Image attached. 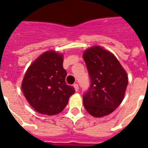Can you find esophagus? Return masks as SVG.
Instances as JSON below:
<instances>
[{
    "mask_svg": "<svg viewBox=\"0 0 148 148\" xmlns=\"http://www.w3.org/2000/svg\"><path fill=\"white\" fill-rule=\"evenodd\" d=\"M73 87L75 88V90H76V92L79 91V85H78V84H73Z\"/></svg>",
    "mask_w": 148,
    "mask_h": 148,
    "instance_id": "esophagus-1",
    "label": "esophagus"
}]
</instances>
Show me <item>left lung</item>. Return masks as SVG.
Listing matches in <instances>:
<instances>
[{
    "label": "left lung",
    "instance_id": "1",
    "mask_svg": "<svg viewBox=\"0 0 148 148\" xmlns=\"http://www.w3.org/2000/svg\"><path fill=\"white\" fill-rule=\"evenodd\" d=\"M90 77V87L83 96L84 106L96 118L111 114L122 103L128 84L126 71L117 58L99 46L83 55Z\"/></svg>",
    "mask_w": 148,
    "mask_h": 148
}]
</instances>
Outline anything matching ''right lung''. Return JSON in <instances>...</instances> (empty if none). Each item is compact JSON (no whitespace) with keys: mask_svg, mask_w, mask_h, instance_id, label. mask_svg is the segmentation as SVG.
<instances>
[{"mask_svg":"<svg viewBox=\"0 0 148 148\" xmlns=\"http://www.w3.org/2000/svg\"><path fill=\"white\" fill-rule=\"evenodd\" d=\"M63 56L48 51L35 60L25 72L21 88L25 99L42 114L55 115L63 111L75 88L65 82L67 72Z\"/></svg>","mask_w":148,"mask_h":148,"instance_id":"1","label":"right lung"}]
</instances>
